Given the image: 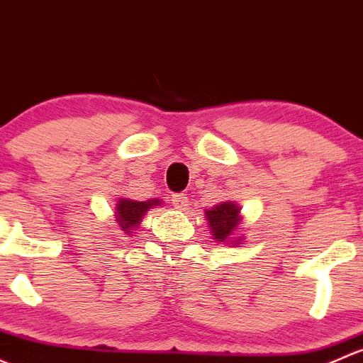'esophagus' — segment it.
Instances as JSON below:
<instances>
[{
	"label": "esophagus",
	"instance_id": "esophagus-1",
	"mask_svg": "<svg viewBox=\"0 0 363 363\" xmlns=\"http://www.w3.org/2000/svg\"><path fill=\"white\" fill-rule=\"evenodd\" d=\"M173 206L177 209H182V211H185L186 208H189V197L185 196V194H177V196H173Z\"/></svg>",
	"mask_w": 363,
	"mask_h": 363
}]
</instances>
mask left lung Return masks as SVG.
<instances>
[{
	"label": "left lung",
	"instance_id": "1",
	"mask_svg": "<svg viewBox=\"0 0 363 363\" xmlns=\"http://www.w3.org/2000/svg\"><path fill=\"white\" fill-rule=\"evenodd\" d=\"M208 220V227L211 230V236L215 241L227 242V245L238 246L245 236L241 234L242 215L241 208L234 201H223V203L215 204L204 211Z\"/></svg>",
	"mask_w": 363,
	"mask_h": 363
}]
</instances>
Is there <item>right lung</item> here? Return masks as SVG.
Here are the masks:
<instances>
[{
	"label": "right lung",
	"instance_id": "add662e5",
	"mask_svg": "<svg viewBox=\"0 0 363 363\" xmlns=\"http://www.w3.org/2000/svg\"><path fill=\"white\" fill-rule=\"evenodd\" d=\"M155 206H162V201H134L127 199V197H118L117 204H115V222H117L118 230H122L125 236H133L134 230L140 229V223L145 215Z\"/></svg>",
	"mask_w": 363,
	"mask_h": 363
}]
</instances>
